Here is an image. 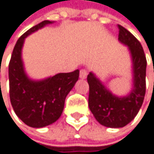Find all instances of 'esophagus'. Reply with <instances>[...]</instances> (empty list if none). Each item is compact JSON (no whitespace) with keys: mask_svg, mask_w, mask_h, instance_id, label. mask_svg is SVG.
I'll list each match as a JSON object with an SVG mask.
<instances>
[{"mask_svg":"<svg viewBox=\"0 0 154 154\" xmlns=\"http://www.w3.org/2000/svg\"><path fill=\"white\" fill-rule=\"evenodd\" d=\"M87 75H88V71L86 69H81L80 72H79V76H80V79H84L87 78Z\"/></svg>","mask_w":154,"mask_h":154,"instance_id":"34e87169","label":"esophagus"}]
</instances>
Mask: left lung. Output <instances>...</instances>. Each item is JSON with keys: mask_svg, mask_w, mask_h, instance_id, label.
Wrapping results in <instances>:
<instances>
[{"mask_svg": "<svg viewBox=\"0 0 154 154\" xmlns=\"http://www.w3.org/2000/svg\"><path fill=\"white\" fill-rule=\"evenodd\" d=\"M118 39L128 45L133 61L134 88L131 93L119 98L112 94L94 74L88 75L90 86L88 107L96 120L104 127L123 128L137 116L142 105L146 92V66L147 60L140 41L128 29L117 26Z\"/></svg>", "mask_w": 154, "mask_h": 154, "instance_id": "1", "label": "left lung"}]
</instances>
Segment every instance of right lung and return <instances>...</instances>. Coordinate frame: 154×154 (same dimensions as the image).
I'll use <instances>...</instances> for the list:
<instances>
[{
	"instance_id": "right-lung-1",
	"label": "right lung",
	"mask_w": 154,
	"mask_h": 154,
	"mask_svg": "<svg viewBox=\"0 0 154 154\" xmlns=\"http://www.w3.org/2000/svg\"><path fill=\"white\" fill-rule=\"evenodd\" d=\"M52 22L42 21L17 40L9 63V94L14 113L26 125L43 128L54 123L62 115L64 100L78 81L79 70L60 73L41 81H33L25 74L21 50L26 37Z\"/></svg>"
}]
</instances>
